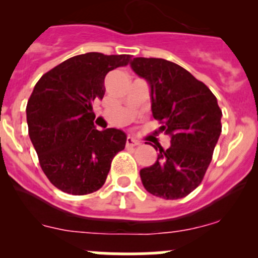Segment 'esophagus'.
I'll return each instance as SVG.
<instances>
[{"mask_svg": "<svg viewBox=\"0 0 258 258\" xmlns=\"http://www.w3.org/2000/svg\"><path fill=\"white\" fill-rule=\"evenodd\" d=\"M139 145V141L137 140H135L134 137H127L126 139V146L127 147H134V146H137Z\"/></svg>", "mask_w": 258, "mask_h": 258, "instance_id": "1", "label": "esophagus"}]
</instances>
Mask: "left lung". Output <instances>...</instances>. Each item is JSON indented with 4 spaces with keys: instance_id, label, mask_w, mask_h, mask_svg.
I'll return each mask as SVG.
<instances>
[{
    "instance_id": "obj_1",
    "label": "left lung",
    "mask_w": 258,
    "mask_h": 258,
    "mask_svg": "<svg viewBox=\"0 0 258 258\" xmlns=\"http://www.w3.org/2000/svg\"><path fill=\"white\" fill-rule=\"evenodd\" d=\"M131 67L150 83L153 117L171 136L170 147L158 146L157 161L140 171L142 183L153 196L186 197L200 186L212 161L222 111L210 88L177 63L136 57Z\"/></svg>"
}]
</instances>
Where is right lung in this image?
<instances>
[{"label":"right lung","instance_id":"add662e5","mask_svg":"<svg viewBox=\"0 0 258 258\" xmlns=\"http://www.w3.org/2000/svg\"><path fill=\"white\" fill-rule=\"evenodd\" d=\"M130 54L88 52L46 72L28 98V135L43 173L66 194L82 196L103 186L113 157L124 148L126 134L98 131L92 102L105 96V77L127 66Z\"/></svg>","mask_w":258,"mask_h":258}]
</instances>
